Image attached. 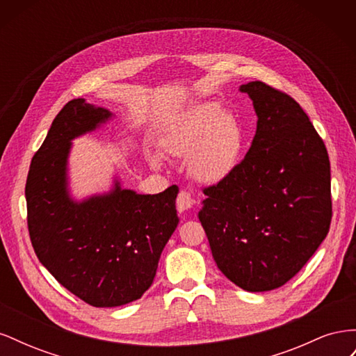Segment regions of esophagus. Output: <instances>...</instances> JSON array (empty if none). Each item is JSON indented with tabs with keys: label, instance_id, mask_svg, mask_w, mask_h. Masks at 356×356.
Returning <instances> with one entry per match:
<instances>
[{
	"label": "esophagus",
	"instance_id": "1",
	"mask_svg": "<svg viewBox=\"0 0 356 356\" xmlns=\"http://www.w3.org/2000/svg\"><path fill=\"white\" fill-rule=\"evenodd\" d=\"M196 204V199L193 197L187 190H181L177 197V209L179 212H184L187 209H191Z\"/></svg>",
	"mask_w": 356,
	"mask_h": 356
}]
</instances>
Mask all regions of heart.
I'll list each match as a JSON object with an SVG mask.
<instances>
[{"label": "heart", "mask_w": 356, "mask_h": 356, "mask_svg": "<svg viewBox=\"0 0 356 356\" xmlns=\"http://www.w3.org/2000/svg\"><path fill=\"white\" fill-rule=\"evenodd\" d=\"M242 145L239 124L215 104L196 106L163 141L170 156H190L193 177L202 182H218L233 170ZM157 161V160H154Z\"/></svg>", "instance_id": "1"}]
</instances>
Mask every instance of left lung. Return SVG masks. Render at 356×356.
Masks as SVG:
<instances>
[{"label": "left lung", "mask_w": 356, "mask_h": 356, "mask_svg": "<svg viewBox=\"0 0 356 356\" xmlns=\"http://www.w3.org/2000/svg\"><path fill=\"white\" fill-rule=\"evenodd\" d=\"M257 113L250 152L217 184L199 212L212 257L251 293L282 286L328 234L330 159L300 104L264 81L242 84Z\"/></svg>", "instance_id": "1"}]
</instances>
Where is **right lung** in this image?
Instances as JSON below:
<instances>
[{"label":"right lung","mask_w":356,"mask_h":356,"mask_svg":"<svg viewBox=\"0 0 356 356\" xmlns=\"http://www.w3.org/2000/svg\"><path fill=\"white\" fill-rule=\"evenodd\" d=\"M104 108L70 101L32 157L25 196L32 248L40 263L70 293L95 307L141 298L178 225V186L136 195L115 186L111 195L75 203L67 193L71 139L110 118Z\"/></svg>","instance_id":"add662e5"}]
</instances>
